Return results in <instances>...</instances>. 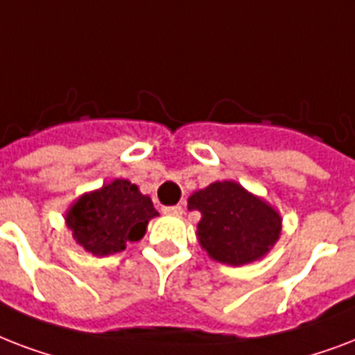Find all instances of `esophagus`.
<instances>
[{
    "label": "esophagus",
    "instance_id": "34e87169",
    "mask_svg": "<svg viewBox=\"0 0 355 355\" xmlns=\"http://www.w3.org/2000/svg\"><path fill=\"white\" fill-rule=\"evenodd\" d=\"M164 215H172V216H181L183 215V207L181 205H170V207H163Z\"/></svg>",
    "mask_w": 355,
    "mask_h": 355
}]
</instances>
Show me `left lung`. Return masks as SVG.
Masks as SVG:
<instances>
[{"mask_svg": "<svg viewBox=\"0 0 355 355\" xmlns=\"http://www.w3.org/2000/svg\"><path fill=\"white\" fill-rule=\"evenodd\" d=\"M198 209V241L211 259L241 266L265 257L282 233V216L270 203L237 181H215L189 198Z\"/></svg>", "mask_w": 355, "mask_h": 355, "instance_id": "8db88e82", "label": "left lung"}]
</instances>
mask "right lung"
<instances>
[{"mask_svg": "<svg viewBox=\"0 0 355 355\" xmlns=\"http://www.w3.org/2000/svg\"><path fill=\"white\" fill-rule=\"evenodd\" d=\"M159 213L150 196L128 180H114L87 192L66 213V226L79 246L98 257L118 254L144 237Z\"/></svg>", "mask_w": 355, "mask_h": 355, "instance_id": "obj_1", "label": "right lung"}]
</instances>
